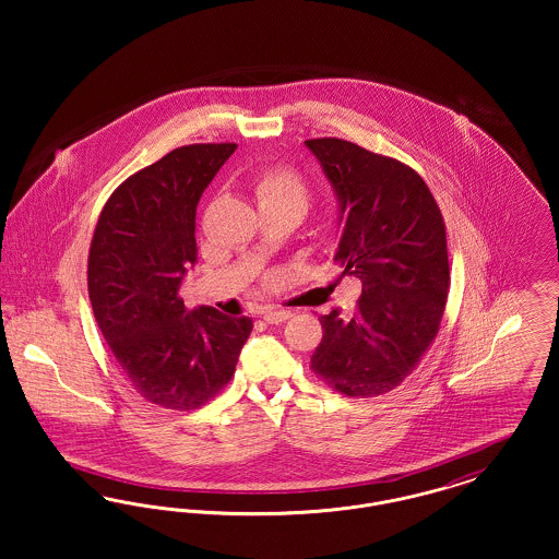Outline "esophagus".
Returning <instances> with one entry per match:
<instances>
[{"label":"esophagus","instance_id":"esophagus-1","mask_svg":"<svg viewBox=\"0 0 559 559\" xmlns=\"http://www.w3.org/2000/svg\"><path fill=\"white\" fill-rule=\"evenodd\" d=\"M262 319L270 322V324H278V322H285V320L292 319V312H287V310H264V312H262Z\"/></svg>","mask_w":559,"mask_h":559}]
</instances>
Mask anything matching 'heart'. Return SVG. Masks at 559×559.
Listing matches in <instances>:
<instances>
[{"instance_id":"1","label":"heart","mask_w":559,"mask_h":559,"mask_svg":"<svg viewBox=\"0 0 559 559\" xmlns=\"http://www.w3.org/2000/svg\"><path fill=\"white\" fill-rule=\"evenodd\" d=\"M253 192L262 210L292 207L304 213L310 201L306 178L289 165H272L253 176Z\"/></svg>"}]
</instances>
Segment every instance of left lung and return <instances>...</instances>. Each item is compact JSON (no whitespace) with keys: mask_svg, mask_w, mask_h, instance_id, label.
<instances>
[{"mask_svg":"<svg viewBox=\"0 0 559 559\" xmlns=\"http://www.w3.org/2000/svg\"><path fill=\"white\" fill-rule=\"evenodd\" d=\"M306 146L340 199L335 262L362 281L352 317H320L310 369L340 394L374 399L417 369L440 331L451 285L444 217L411 165L342 138Z\"/></svg>","mask_w":559,"mask_h":559,"instance_id":"1","label":"left lung"}]
</instances>
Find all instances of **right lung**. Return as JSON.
I'll return each mask as SVG.
<instances>
[{
    "label": "right lung",
    "instance_id": "1",
    "mask_svg": "<svg viewBox=\"0 0 559 559\" xmlns=\"http://www.w3.org/2000/svg\"><path fill=\"white\" fill-rule=\"evenodd\" d=\"M235 142L188 144L135 171L108 197L87 255L96 322L133 390L151 404L194 411L233 379L253 320L180 297L197 260L194 215Z\"/></svg>",
    "mask_w": 559,
    "mask_h": 559
}]
</instances>
